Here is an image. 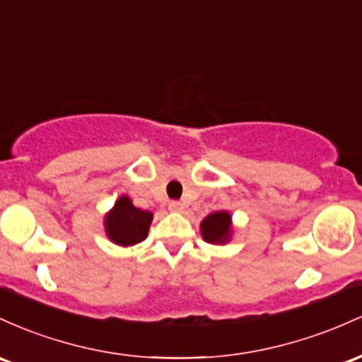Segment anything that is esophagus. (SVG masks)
Wrapping results in <instances>:
<instances>
[{
    "label": "esophagus",
    "instance_id": "obj_1",
    "mask_svg": "<svg viewBox=\"0 0 362 362\" xmlns=\"http://www.w3.org/2000/svg\"><path fill=\"white\" fill-rule=\"evenodd\" d=\"M169 209L173 210V212H182V209H185V206H182V203H181V202L173 200V202L169 203Z\"/></svg>",
    "mask_w": 362,
    "mask_h": 362
}]
</instances>
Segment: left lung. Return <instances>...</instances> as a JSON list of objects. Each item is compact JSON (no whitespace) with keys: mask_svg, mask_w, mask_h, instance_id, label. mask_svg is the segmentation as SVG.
I'll return each mask as SVG.
<instances>
[{"mask_svg":"<svg viewBox=\"0 0 362 362\" xmlns=\"http://www.w3.org/2000/svg\"><path fill=\"white\" fill-rule=\"evenodd\" d=\"M230 233V215L214 212L202 222V235L206 243H226Z\"/></svg>","mask_w":362,"mask_h":362,"instance_id":"left-lung-1","label":"left lung"}]
</instances>
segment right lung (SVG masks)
Here are the masks:
<instances>
[{
    "mask_svg": "<svg viewBox=\"0 0 362 362\" xmlns=\"http://www.w3.org/2000/svg\"><path fill=\"white\" fill-rule=\"evenodd\" d=\"M150 222L152 214L133 206L128 197H121L105 217V233L116 245L132 246L147 238Z\"/></svg>",
    "mask_w": 362,
    "mask_h": 362,
    "instance_id": "obj_1",
    "label": "right lung"
}]
</instances>
